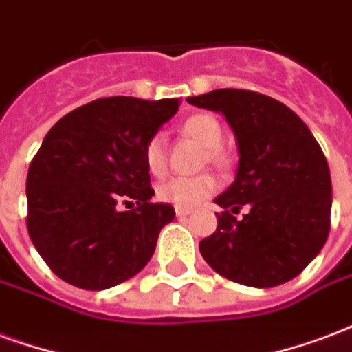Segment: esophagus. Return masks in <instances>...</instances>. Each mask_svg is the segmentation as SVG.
I'll return each mask as SVG.
<instances>
[{
	"label": "esophagus",
	"instance_id": "obj_1",
	"mask_svg": "<svg viewBox=\"0 0 352 352\" xmlns=\"http://www.w3.org/2000/svg\"><path fill=\"white\" fill-rule=\"evenodd\" d=\"M177 218H186L190 214V209H175Z\"/></svg>",
	"mask_w": 352,
	"mask_h": 352
}]
</instances>
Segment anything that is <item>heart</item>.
Returning <instances> with one entry per match:
<instances>
[{
	"label": "heart",
	"mask_w": 352,
	"mask_h": 352,
	"mask_svg": "<svg viewBox=\"0 0 352 352\" xmlns=\"http://www.w3.org/2000/svg\"><path fill=\"white\" fill-rule=\"evenodd\" d=\"M181 132L190 140L205 147V158L218 168H228L229 155L220 147L223 140V129L220 121L210 113L190 116L181 126ZM143 160L153 175H162L168 168V153H166V138L156 132L147 140L143 147ZM218 190V181L210 173L197 177H173L156 188V196L164 203H169L177 209H192L205 197H209Z\"/></svg>",
	"instance_id": "b5f03b06"
}]
</instances>
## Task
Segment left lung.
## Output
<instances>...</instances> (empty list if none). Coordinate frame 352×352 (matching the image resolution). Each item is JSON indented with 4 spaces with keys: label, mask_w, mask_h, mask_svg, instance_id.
I'll return each mask as SVG.
<instances>
[{
    "label": "left lung",
    "mask_w": 352,
    "mask_h": 352,
    "mask_svg": "<svg viewBox=\"0 0 352 352\" xmlns=\"http://www.w3.org/2000/svg\"><path fill=\"white\" fill-rule=\"evenodd\" d=\"M220 111L235 132V183L214 199L223 212L199 242L205 261L250 287L293 280L321 252L330 231L332 183L319 143L295 111L267 95L216 89L186 98ZM246 204L249 212L234 216Z\"/></svg>",
    "instance_id": "obj_1"
}]
</instances>
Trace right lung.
Wrapping results in <instances>:
<instances>
[{
  "label": "right lung",
  "mask_w": 352,
  "mask_h": 352,
  "mask_svg": "<svg viewBox=\"0 0 352 352\" xmlns=\"http://www.w3.org/2000/svg\"><path fill=\"white\" fill-rule=\"evenodd\" d=\"M179 98L108 96L61 117L31 160L28 231L61 280L87 291L126 282L149 263L175 209L151 203L143 147L179 110ZM138 207L121 211V202Z\"/></svg>",
  "instance_id": "obj_1"
}]
</instances>
